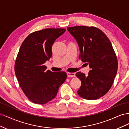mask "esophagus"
I'll return each mask as SVG.
<instances>
[{
	"label": "esophagus",
	"mask_w": 129,
	"mask_h": 129,
	"mask_svg": "<svg viewBox=\"0 0 129 129\" xmlns=\"http://www.w3.org/2000/svg\"><path fill=\"white\" fill-rule=\"evenodd\" d=\"M67 76L68 77H75V74L74 73H67Z\"/></svg>",
	"instance_id": "esophagus-1"
}]
</instances>
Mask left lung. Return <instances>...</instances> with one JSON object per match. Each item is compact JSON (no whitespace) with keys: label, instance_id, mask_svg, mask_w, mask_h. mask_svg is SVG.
<instances>
[{"label":"left lung","instance_id":"1","mask_svg":"<svg viewBox=\"0 0 129 129\" xmlns=\"http://www.w3.org/2000/svg\"><path fill=\"white\" fill-rule=\"evenodd\" d=\"M79 47V58L90 70L88 76L77 72L81 81L77 93L88 100L100 99L111 88L118 69V61L111 42L102 30L95 27H68Z\"/></svg>","mask_w":129,"mask_h":129}]
</instances>
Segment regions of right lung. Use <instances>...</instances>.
Returning <instances> with one entry per match:
<instances>
[{
    "mask_svg": "<svg viewBox=\"0 0 129 129\" xmlns=\"http://www.w3.org/2000/svg\"><path fill=\"white\" fill-rule=\"evenodd\" d=\"M66 31L63 28H46L36 31L23 41L15 62L14 70L20 86L32 102L43 104L57 95L67 78L64 72L46 71L44 65L52 56V47Z\"/></svg>",
    "mask_w": 129,
    "mask_h": 129,
    "instance_id": "obj_1",
    "label": "right lung"
}]
</instances>
